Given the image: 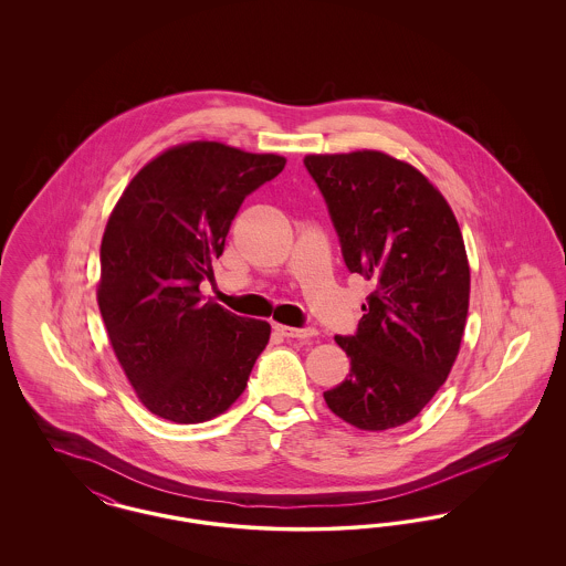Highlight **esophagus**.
<instances>
[{"mask_svg": "<svg viewBox=\"0 0 566 566\" xmlns=\"http://www.w3.org/2000/svg\"><path fill=\"white\" fill-rule=\"evenodd\" d=\"M275 331L282 335V337H289V339H312L318 335L316 328L312 326H305V328H295V326H284V324H275Z\"/></svg>", "mask_w": 566, "mask_h": 566, "instance_id": "1", "label": "esophagus"}]
</instances>
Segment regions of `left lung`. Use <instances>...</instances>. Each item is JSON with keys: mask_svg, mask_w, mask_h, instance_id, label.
Returning <instances> with one entry per match:
<instances>
[{"mask_svg": "<svg viewBox=\"0 0 566 566\" xmlns=\"http://www.w3.org/2000/svg\"><path fill=\"white\" fill-rule=\"evenodd\" d=\"M352 273L374 284L352 337L335 342L350 374L324 392L360 431L413 420L457 360L471 271L457 216L413 165L379 150L307 155Z\"/></svg>", "mask_w": 566, "mask_h": 566, "instance_id": "left-lung-1", "label": "left lung"}]
</instances>
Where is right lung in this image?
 I'll use <instances>...</instances> for the list:
<instances>
[{"mask_svg":"<svg viewBox=\"0 0 566 566\" xmlns=\"http://www.w3.org/2000/svg\"><path fill=\"white\" fill-rule=\"evenodd\" d=\"M284 165L220 142L178 144L146 163L116 201L97 303L112 350L155 416L197 424L224 413L265 350L270 323L203 303L199 284L243 199Z\"/></svg>","mask_w":566,"mask_h":566,"instance_id":"add662e5","label":"right lung"}]
</instances>
